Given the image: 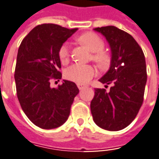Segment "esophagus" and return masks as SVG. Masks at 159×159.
I'll return each instance as SVG.
<instances>
[{"instance_id": "esophagus-1", "label": "esophagus", "mask_w": 159, "mask_h": 159, "mask_svg": "<svg viewBox=\"0 0 159 159\" xmlns=\"http://www.w3.org/2000/svg\"><path fill=\"white\" fill-rule=\"evenodd\" d=\"M77 87H78V89H84L86 86L84 85V84H77Z\"/></svg>"}]
</instances>
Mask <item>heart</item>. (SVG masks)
Instances as JSON below:
<instances>
[{"label": "heart", "mask_w": 159, "mask_h": 159, "mask_svg": "<svg viewBox=\"0 0 159 159\" xmlns=\"http://www.w3.org/2000/svg\"><path fill=\"white\" fill-rule=\"evenodd\" d=\"M78 40L87 48L93 52L92 60L96 61L99 66H105L110 61V56L104 52L102 49L104 48V43L102 40L95 33H85L80 35ZM70 44L68 43L61 45L58 55L61 62L65 63L70 59ZM96 75V69L91 65H84L80 63H75L67 68L64 71V76L68 80L78 83L86 84Z\"/></svg>", "instance_id": "heart-1"}]
</instances>
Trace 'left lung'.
Returning <instances> with one entry per match:
<instances>
[{
  "mask_svg": "<svg viewBox=\"0 0 159 159\" xmlns=\"http://www.w3.org/2000/svg\"><path fill=\"white\" fill-rule=\"evenodd\" d=\"M94 30L101 33L111 47V67L99 82L112 87L109 92L95 89L90 111L100 128L116 131L127 127L142 106L147 81L145 57L139 43L124 30L114 26Z\"/></svg>",
  "mask_w": 159,
  "mask_h": 159,
  "instance_id": "8db88e82",
  "label": "left lung"
}]
</instances>
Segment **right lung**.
<instances>
[{
    "instance_id": "1",
    "label": "right lung",
    "mask_w": 159,
    "mask_h": 159,
    "mask_svg": "<svg viewBox=\"0 0 159 159\" xmlns=\"http://www.w3.org/2000/svg\"><path fill=\"white\" fill-rule=\"evenodd\" d=\"M76 30L41 24L26 35L18 49L15 70L17 98L26 116L42 129L63 125L79 93L76 84L68 80L57 88L50 87L51 80L61 78L59 48Z\"/></svg>"
}]
</instances>
